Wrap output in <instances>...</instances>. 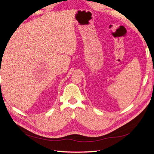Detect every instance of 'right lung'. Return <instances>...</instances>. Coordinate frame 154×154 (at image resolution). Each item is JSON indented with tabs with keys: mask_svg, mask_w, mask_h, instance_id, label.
I'll return each instance as SVG.
<instances>
[{
	"mask_svg": "<svg viewBox=\"0 0 154 154\" xmlns=\"http://www.w3.org/2000/svg\"><path fill=\"white\" fill-rule=\"evenodd\" d=\"M0 72H1V71H0Z\"/></svg>",
	"mask_w": 154,
	"mask_h": 154,
	"instance_id": "add662e5",
	"label": "right lung"
}]
</instances>
